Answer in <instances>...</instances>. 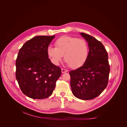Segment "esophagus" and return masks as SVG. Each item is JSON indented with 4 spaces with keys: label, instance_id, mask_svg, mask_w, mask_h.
Instances as JSON below:
<instances>
[{
    "label": "esophagus",
    "instance_id": "34e87169",
    "mask_svg": "<svg viewBox=\"0 0 127 127\" xmlns=\"http://www.w3.org/2000/svg\"><path fill=\"white\" fill-rule=\"evenodd\" d=\"M67 71H68V70L66 69H63V68L61 69V72L62 73H64V72H66Z\"/></svg>",
    "mask_w": 127,
    "mask_h": 127
}]
</instances>
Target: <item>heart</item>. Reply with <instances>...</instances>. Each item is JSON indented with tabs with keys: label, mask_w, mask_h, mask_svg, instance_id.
I'll return each mask as SVG.
<instances>
[{
	"label": "heart",
	"mask_w": 127,
	"mask_h": 127,
	"mask_svg": "<svg viewBox=\"0 0 127 127\" xmlns=\"http://www.w3.org/2000/svg\"><path fill=\"white\" fill-rule=\"evenodd\" d=\"M56 48L49 47L47 53L52 63L59 64L64 60L72 68H77L86 61L89 49L85 40L70 36H63L55 42Z\"/></svg>",
	"instance_id": "1"
}]
</instances>
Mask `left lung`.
<instances>
[{
  "label": "left lung",
  "mask_w": 127,
  "mask_h": 127,
  "mask_svg": "<svg viewBox=\"0 0 127 127\" xmlns=\"http://www.w3.org/2000/svg\"><path fill=\"white\" fill-rule=\"evenodd\" d=\"M89 48L87 59L82 66L69 72L72 93L83 100L93 99L101 94L108 83V55L103 44L95 37L80 33Z\"/></svg>",
  "instance_id": "8db88e82"
}]
</instances>
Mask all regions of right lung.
I'll use <instances>...</instances> for the list:
<instances>
[{
  "instance_id": "add662e5",
  "label": "right lung",
  "mask_w": 127,
  "mask_h": 127,
  "mask_svg": "<svg viewBox=\"0 0 127 127\" xmlns=\"http://www.w3.org/2000/svg\"><path fill=\"white\" fill-rule=\"evenodd\" d=\"M55 36L33 37L18 52L16 78L21 91L29 97L44 99L49 97L61 75V69L51 62L47 53V49Z\"/></svg>"
}]
</instances>
